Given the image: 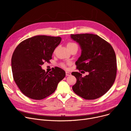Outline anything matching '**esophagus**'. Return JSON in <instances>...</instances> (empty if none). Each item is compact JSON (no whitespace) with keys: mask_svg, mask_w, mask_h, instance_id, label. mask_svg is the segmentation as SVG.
<instances>
[{"mask_svg":"<svg viewBox=\"0 0 131 131\" xmlns=\"http://www.w3.org/2000/svg\"><path fill=\"white\" fill-rule=\"evenodd\" d=\"M66 75L67 76H70V75H71V73H69V72H68V71H66Z\"/></svg>","mask_w":131,"mask_h":131,"instance_id":"1","label":"esophagus"}]
</instances>
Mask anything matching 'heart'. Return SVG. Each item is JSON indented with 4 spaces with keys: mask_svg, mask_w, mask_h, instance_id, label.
Masks as SVG:
<instances>
[{
    "mask_svg": "<svg viewBox=\"0 0 131 131\" xmlns=\"http://www.w3.org/2000/svg\"><path fill=\"white\" fill-rule=\"evenodd\" d=\"M67 47L68 49L69 50H70V49L73 48H74V47H78V46H77V44H76L75 43L70 42V43L67 44ZM61 65H62V66L63 67H66V65H65V64H64V63H62Z\"/></svg>",
    "mask_w": 131,
    "mask_h": 131,
    "instance_id": "obj_1",
    "label": "heart"
}]
</instances>
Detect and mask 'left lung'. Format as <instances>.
<instances>
[{"label": "left lung", "instance_id": "left-lung-1", "mask_svg": "<svg viewBox=\"0 0 131 131\" xmlns=\"http://www.w3.org/2000/svg\"><path fill=\"white\" fill-rule=\"evenodd\" d=\"M70 37L81 49V55L75 62L77 69L89 73L84 77L78 72L71 73L77 80L72 87L73 91L86 100L100 97L109 91L115 80L116 58L114 49L97 35L71 34Z\"/></svg>", "mask_w": 131, "mask_h": 131}]
</instances>
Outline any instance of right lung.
<instances>
[{
    "mask_svg": "<svg viewBox=\"0 0 131 131\" xmlns=\"http://www.w3.org/2000/svg\"><path fill=\"white\" fill-rule=\"evenodd\" d=\"M60 37L45 35L26 39L13 53L11 67L13 79L20 91L34 100H42L56 91L58 83L64 79L66 72L55 67L46 72L41 66L49 62L52 53L61 43Z\"/></svg>",
    "mask_w": 131,
    "mask_h": 131,
    "instance_id": "right-lung-1",
    "label": "right lung"
}]
</instances>
